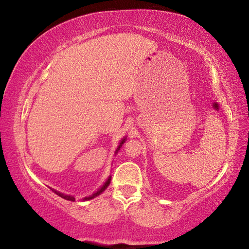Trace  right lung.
I'll list each match as a JSON object with an SVG mask.
<instances>
[{
  "instance_id": "1",
  "label": "right lung",
  "mask_w": 249,
  "mask_h": 249,
  "mask_svg": "<svg viewBox=\"0 0 249 249\" xmlns=\"http://www.w3.org/2000/svg\"><path fill=\"white\" fill-rule=\"evenodd\" d=\"M125 140H126V137L125 138H123V140H122V142H120V145H119V147H117V149H116V151H115V154L117 153V151L120 150V148L122 147V145L124 144L125 142ZM109 182H111V177H108V179L105 181V183L102 185V187H101L98 191H96L95 193H93V195L92 196H87V197H84L83 199V201H87V200H91V199H93V197H95V196H98L99 195H101V193H102L105 189H107V187H108V184H109ZM54 193H56L57 196H61L62 199H65V200H68V201H74V197L73 196H67V195H64V193H60L59 191H56V190H53Z\"/></svg>"
}]
</instances>
